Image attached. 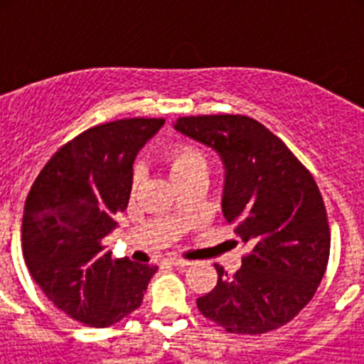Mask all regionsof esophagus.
<instances>
[{"label": "esophagus", "mask_w": 364, "mask_h": 364, "mask_svg": "<svg viewBox=\"0 0 364 364\" xmlns=\"http://www.w3.org/2000/svg\"><path fill=\"white\" fill-rule=\"evenodd\" d=\"M167 264H171V266H191V260H186V259H178V257H169V259L166 260Z\"/></svg>", "instance_id": "34e87169"}]
</instances>
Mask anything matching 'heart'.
<instances>
[{
    "label": "heart",
    "instance_id": "1",
    "mask_svg": "<svg viewBox=\"0 0 364 364\" xmlns=\"http://www.w3.org/2000/svg\"><path fill=\"white\" fill-rule=\"evenodd\" d=\"M167 164H169L171 180L180 175H186V173L208 169V160H205L204 154L191 146L175 147L167 156ZM138 178H140V169H136V173H134V182H138Z\"/></svg>",
    "mask_w": 364,
    "mask_h": 364
}]
</instances>
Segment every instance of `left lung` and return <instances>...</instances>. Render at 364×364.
Returning a JSON list of instances; mask_svg holds the SVG:
<instances>
[{
    "mask_svg": "<svg viewBox=\"0 0 364 364\" xmlns=\"http://www.w3.org/2000/svg\"><path fill=\"white\" fill-rule=\"evenodd\" d=\"M176 133L210 147L224 166L222 215L252 252L235 275L197 299L200 314L231 333H266L314 297L330 255L319 188L281 138L242 114L186 117Z\"/></svg>",
    "mask_w": 364,
    "mask_h": 364,
    "instance_id": "obj_1",
    "label": "left lung"
}]
</instances>
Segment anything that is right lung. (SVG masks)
I'll use <instances>...</instances> for the list:
<instances>
[{
    "mask_svg": "<svg viewBox=\"0 0 364 364\" xmlns=\"http://www.w3.org/2000/svg\"><path fill=\"white\" fill-rule=\"evenodd\" d=\"M164 122L124 118L83 131L54 153L28 193V272L54 306L87 326H111L136 310L159 269L114 259L102 240L129 204L136 154Z\"/></svg>",
    "mask_w": 364,
    "mask_h": 364,
    "instance_id": "obj_1",
    "label": "right lung"
}]
</instances>
